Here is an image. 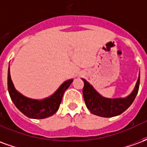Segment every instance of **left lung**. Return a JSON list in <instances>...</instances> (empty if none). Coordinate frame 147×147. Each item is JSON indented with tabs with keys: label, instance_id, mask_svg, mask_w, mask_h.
<instances>
[{
	"label": "left lung",
	"instance_id": "8db88e82",
	"mask_svg": "<svg viewBox=\"0 0 147 147\" xmlns=\"http://www.w3.org/2000/svg\"><path fill=\"white\" fill-rule=\"evenodd\" d=\"M84 86L83 94L87 109L90 113L102 117H113L118 116L132 104L138 94L140 82V73L133 92L125 98L110 99L103 98L99 94L88 82L83 79Z\"/></svg>",
	"mask_w": 147,
	"mask_h": 147
}]
</instances>
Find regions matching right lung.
I'll use <instances>...</instances> for the list:
<instances>
[{"mask_svg":"<svg viewBox=\"0 0 147 147\" xmlns=\"http://www.w3.org/2000/svg\"><path fill=\"white\" fill-rule=\"evenodd\" d=\"M72 81L73 80H69L64 82L51 97L42 101H37L27 98L16 91L11 81L9 68L8 71V89L11 99L19 110L27 117L33 119H44L53 115L60 107L64 91Z\"/></svg>","mask_w":147,"mask_h":147,"instance_id":"right-lung-1","label":"right lung"}]
</instances>
